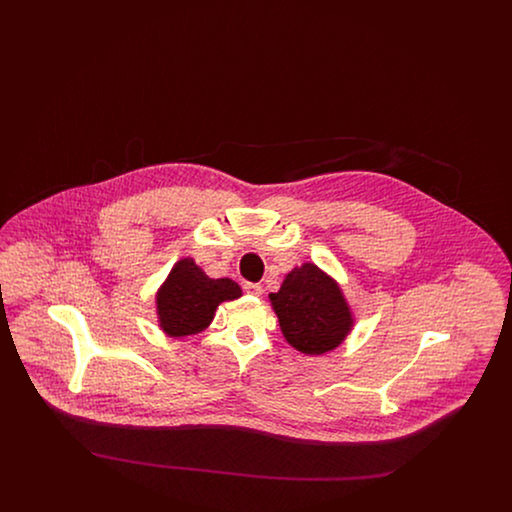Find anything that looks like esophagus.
Segmentation results:
<instances>
[{"label":"esophagus","instance_id":"obj_1","mask_svg":"<svg viewBox=\"0 0 512 512\" xmlns=\"http://www.w3.org/2000/svg\"><path fill=\"white\" fill-rule=\"evenodd\" d=\"M245 293H249V295H261L263 293V286L261 284H251V282H247L244 284Z\"/></svg>","mask_w":512,"mask_h":512}]
</instances>
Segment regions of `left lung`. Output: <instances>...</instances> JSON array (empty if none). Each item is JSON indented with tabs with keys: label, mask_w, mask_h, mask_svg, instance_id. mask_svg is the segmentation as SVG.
I'll use <instances>...</instances> for the list:
<instances>
[{
	"label": "left lung",
	"mask_w": 512,
	"mask_h": 512,
	"mask_svg": "<svg viewBox=\"0 0 512 512\" xmlns=\"http://www.w3.org/2000/svg\"><path fill=\"white\" fill-rule=\"evenodd\" d=\"M268 297L284 338L305 355L336 349L353 328L338 282L313 263L293 268L280 290Z\"/></svg>",
	"instance_id": "left-lung-1"
}]
</instances>
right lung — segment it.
<instances>
[{"label":"right lung","mask_w":512,"mask_h":512,"mask_svg":"<svg viewBox=\"0 0 512 512\" xmlns=\"http://www.w3.org/2000/svg\"><path fill=\"white\" fill-rule=\"evenodd\" d=\"M240 295L242 288L234 280L209 278L194 259H182L155 295L159 326L171 338L199 334L211 324L222 301Z\"/></svg>","instance_id":"obj_1"}]
</instances>
